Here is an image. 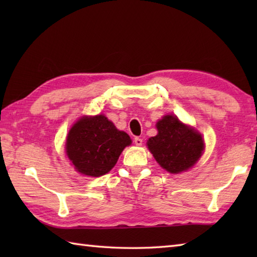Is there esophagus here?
<instances>
[{"label":"esophagus","mask_w":257,"mask_h":257,"mask_svg":"<svg viewBox=\"0 0 257 257\" xmlns=\"http://www.w3.org/2000/svg\"><path fill=\"white\" fill-rule=\"evenodd\" d=\"M134 141H135V145L136 146H141V145H143V139L139 138V137H136Z\"/></svg>","instance_id":"1"}]
</instances>
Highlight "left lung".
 Returning a JSON list of instances; mask_svg holds the SVG:
<instances>
[{"mask_svg":"<svg viewBox=\"0 0 257 257\" xmlns=\"http://www.w3.org/2000/svg\"><path fill=\"white\" fill-rule=\"evenodd\" d=\"M156 127L158 135L149 138L147 146L165 170L177 174L198 162L204 151V141L198 130L172 114L163 116Z\"/></svg>","mask_w":257,"mask_h":257,"instance_id":"obj_1","label":"left lung"}]
</instances>
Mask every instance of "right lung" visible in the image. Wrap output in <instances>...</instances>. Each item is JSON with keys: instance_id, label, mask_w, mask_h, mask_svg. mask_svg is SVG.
I'll list each match as a JSON object with an SVG mask.
<instances>
[{"instance_id": "obj_1", "label": "right lung", "mask_w": 257, "mask_h": 257, "mask_svg": "<svg viewBox=\"0 0 257 257\" xmlns=\"http://www.w3.org/2000/svg\"><path fill=\"white\" fill-rule=\"evenodd\" d=\"M132 139L120 132L103 114L83 116L70 128L66 155L76 171L88 177H100L116 165Z\"/></svg>"}]
</instances>
